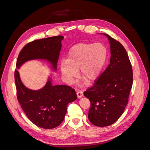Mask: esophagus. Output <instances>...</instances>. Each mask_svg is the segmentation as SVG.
Listing matches in <instances>:
<instances>
[{"label": "esophagus", "instance_id": "1", "mask_svg": "<svg viewBox=\"0 0 150 150\" xmlns=\"http://www.w3.org/2000/svg\"><path fill=\"white\" fill-rule=\"evenodd\" d=\"M76 94H77V96H78V98H82L83 96V92L82 91H79L77 92Z\"/></svg>", "mask_w": 150, "mask_h": 150}]
</instances>
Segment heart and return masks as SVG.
Wrapping results in <instances>:
<instances>
[{
  "mask_svg": "<svg viewBox=\"0 0 150 150\" xmlns=\"http://www.w3.org/2000/svg\"><path fill=\"white\" fill-rule=\"evenodd\" d=\"M107 57V50L101 43H79L72 47L66 61L60 69L66 83L71 84L79 74L83 81H94L99 77Z\"/></svg>",
  "mask_w": 150,
  "mask_h": 150,
  "instance_id": "obj_1",
  "label": "heart"
}]
</instances>
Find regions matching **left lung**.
Here are the masks:
<instances>
[{
	"instance_id": "obj_1",
	"label": "left lung",
	"mask_w": 150,
	"mask_h": 150,
	"mask_svg": "<svg viewBox=\"0 0 150 150\" xmlns=\"http://www.w3.org/2000/svg\"><path fill=\"white\" fill-rule=\"evenodd\" d=\"M110 44V64L92 87L84 92L91 102L88 119L96 126L114 123L123 113L133 85V70L128 54L118 41L104 34Z\"/></svg>"
}]
</instances>
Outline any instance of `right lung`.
<instances>
[{"mask_svg": "<svg viewBox=\"0 0 150 150\" xmlns=\"http://www.w3.org/2000/svg\"><path fill=\"white\" fill-rule=\"evenodd\" d=\"M63 39L61 35L54 36L26 44L18 56L16 69L28 61L44 59L56 71ZM17 69L14 74L17 97L26 116L40 128L52 129L58 126L64 119L68 104L77 99L75 90L66 85L53 86L51 78L42 89H29L22 83Z\"/></svg>", "mask_w": 150, "mask_h": 150, "instance_id": "right-lung-1", "label": "right lung"}]
</instances>
